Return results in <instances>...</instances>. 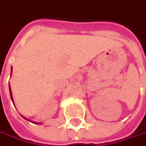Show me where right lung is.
<instances>
[{
  "label": "right lung",
  "mask_w": 146,
  "mask_h": 146,
  "mask_svg": "<svg viewBox=\"0 0 146 146\" xmlns=\"http://www.w3.org/2000/svg\"><path fill=\"white\" fill-rule=\"evenodd\" d=\"M11 73H12V68H11ZM9 88H10V94H11V100H12V102H13V98H12V93H11V86H10V85H9ZM23 117H24V116H23ZM24 118H25V120L29 121V120H28V119H26L25 117H24ZM35 123H37V122H35ZM37 124H41V123H39V122H38Z\"/></svg>",
  "instance_id": "obj_1"
}]
</instances>
